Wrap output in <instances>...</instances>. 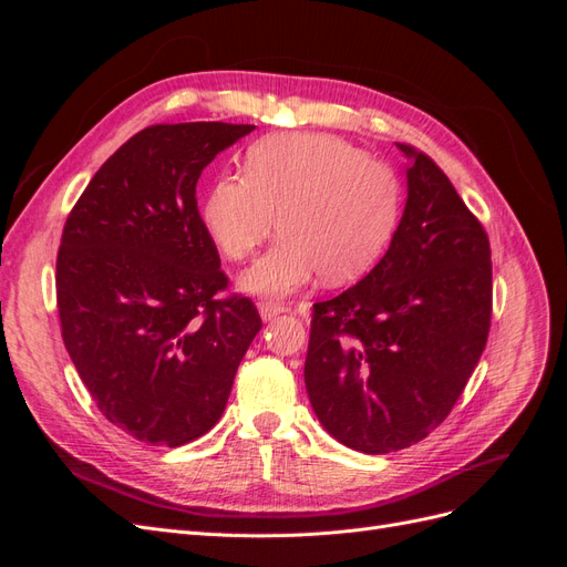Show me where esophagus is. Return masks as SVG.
Segmentation results:
<instances>
[{"instance_id": "34e87169", "label": "esophagus", "mask_w": 567, "mask_h": 567, "mask_svg": "<svg viewBox=\"0 0 567 567\" xmlns=\"http://www.w3.org/2000/svg\"><path fill=\"white\" fill-rule=\"evenodd\" d=\"M286 312V307L284 305H279V302H260V317L265 319V321H269V319H274V317H279V315H284Z\"/></svg>"}]
</instances>
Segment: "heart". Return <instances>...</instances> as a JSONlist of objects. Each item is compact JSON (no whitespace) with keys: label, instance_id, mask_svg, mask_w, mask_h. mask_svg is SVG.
<instances>
[{"label":"heart","instance_id":"obj_1","mask_svg":"<svg viewBox=\"0 0 567 567\" xmlns=\"http://www.w3.org/2000/svg\"><path fill=\"white\" fill-rule=\"evenodd\" d=\"M400 196L394 169L350 142L286 132L250 146L246 175L217 177L200 217L229 260H246L277 225L281 238L244 274L241 288L288 298L319 274L329 284L362 277L398 225Z\"/></svg>","mask_w":567,"mask_h":567}]
</instances>
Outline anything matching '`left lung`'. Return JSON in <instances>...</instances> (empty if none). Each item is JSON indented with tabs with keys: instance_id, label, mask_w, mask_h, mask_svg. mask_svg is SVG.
Returning <instances> with one entry per match:
<instances>
[{
	"instance_id": "obj_1",
	"label": "left lung",
	"mask_w": 567,
	"mask_h": 567,
	"mask_svg": "<svg viewBox=\"0 0 567 567\" xmlns=\"http://www.w3.org/2000/svg\"><path fill=\"white\" fill-rule=\"evenodd\" d=\"M406 205L388 252L315 302L305 385L317 419L364 454L406 450L450 416L485 350L489 238L447 175L409 144Z\"/></svg>"
}]
</instances>
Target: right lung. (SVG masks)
Wrapping results in <instances>:
<instances>
[{"label":"right lung","instance_id":"add662e5","mask_svg":"<svg viewBox=\"0 0 567 567\" xmlns=\"http://www.w3.org/2000/svg\"><path fill=\"white\" fill-rule=\"evenodd\" d=\"M255 125L179 123L136 132L78 198L56 257L65 350L101 414L146 444L179 447L227 406L262 329L203 227L198 177Z\"/></svg>","mask_w":567,"mask_h":567}]
</instances>
